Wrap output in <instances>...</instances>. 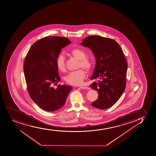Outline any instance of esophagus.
<instances>
[{
    "instance_id": "34e87169",
    "label": "esophagus",
    "mask_w": 156,
    "mask_h": 156,
    "mask_svg": "<svg viewBox=\"0 0 156 156\" xmlns=\"http://www.w3.org/2000/svg\"><path fill=\"white\" fill-rule=\"evenodd\" d=\"M80 88L81 89H87V87H80Z\"/></svg>"
}]
</instances>
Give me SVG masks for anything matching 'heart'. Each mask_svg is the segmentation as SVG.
I'll return each instance as SVG.
<instances>
[{"label":"heart","instance_id":"1","mask_svg":"<svg viewBox=\"0 0 156 156\" xmlns=\"http://www.w3.org/2000/svg\"><path fill=\"white\" fill-rule=\"evenodd\" d=\"M70 54L79 60L78 69L82 67L87 72H90L92 68V63L90 59L86 58V52L79 48H75L70 51ZM56 66L58 69L62 72L66 70L65 57L63 54L59 55L56 59ZM86 77V73L82 69L71 72L65 77V80L67 83L73 86H80L82 84Z\"/></svg>","mask_w":156,"mask_h":156}]
</instances>
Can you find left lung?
I'll list each match as a JSON object with an SVG mask.
<instances>
[{
  "mask_svg": "<svg viewBox=\"0 0 156 156\" xmlns=\"http://www.w3.org/2000/svg\"><path fill=\"white\" fill-rule=\"evenodd\" d=\"M81 45L90 49L95 57L96 66L90 85L98 92V98L91 105L107 109L115 104L125 90L127 63L119 44L113 39L90 35Z\"/></svg>",
  "mask_w": 156,
  "mask_h": 156,
  "instance_id": "8db88e82",
  "label": "left lung"
}]
</instances>
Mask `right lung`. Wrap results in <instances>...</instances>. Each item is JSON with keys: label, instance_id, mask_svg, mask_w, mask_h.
Wrapping results in <instances>:
<instances>
[{"label": "right lung", "instance_id": "right-lung-1", "mask_svg": "<svg viewBox=\"0 0 156 156\" xmlns=\"http://www.w3.org/2000/svg\"><path fill=\"white\" fill-rule=\"evenodd\" d=\"M72 42L64 37H45L32 45L23 64L27 90L32 101L41 109L54 112L66 104L72 87L54 84L60 81L56 59L62 49Z\"/></svg>", "mask_w": 156, "mask_h": 156}]
</instances>
